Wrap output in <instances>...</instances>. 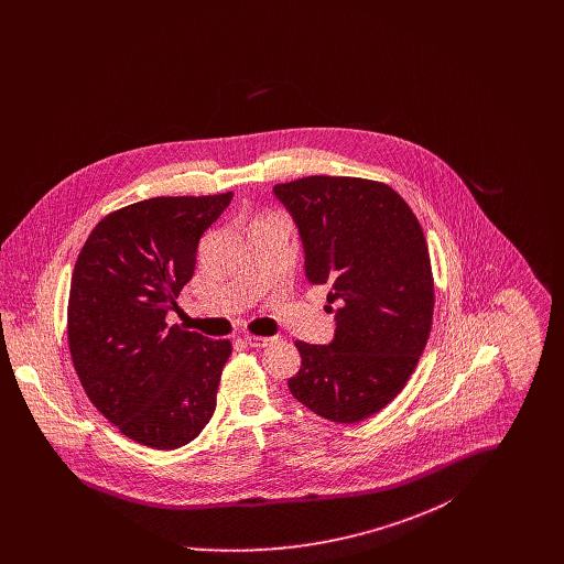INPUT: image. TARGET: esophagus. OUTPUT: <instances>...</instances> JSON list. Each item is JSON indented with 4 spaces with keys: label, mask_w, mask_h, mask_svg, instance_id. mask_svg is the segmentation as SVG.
<instances>
[{
    "label": "esophagus",
    "mask_w": 564,
    "mask_h": 564,
    "mask_svg": "<svg viewBox=\"0 0 564 564\" xmlns=\"http://www.w3.org/2000/svg\"><path fill=\"white\" fill-rule=\"evenodd\" d=\"M270 343H272V338H267V336H251V334L245 336V345L253 347V349H264V347H269Z\"/></svg>",
    "instance_id": "1"
}]
</instances>
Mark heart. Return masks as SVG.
Listing matches in <instances>:
<instances>
[{"label":"heart","instance_id":"obj_1","mask_svg":"<svg viewBox=\"0 0 564 564\" xmlns=\"http://www.w3.org/2000/svg\"><path fill=\"white\" fill-rule=\"evenodd\" d=\"M260 219H272V217H269V215H267V217H260ZM260 219H256V221H260Z\"/></svg>","mask_w":564,"mask_h":564}]
</instances>
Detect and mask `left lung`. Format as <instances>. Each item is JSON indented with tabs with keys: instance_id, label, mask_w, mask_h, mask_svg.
I'll return each instance as SVG.
<instances>
[{
	"instance_id": "left-lung-1",
	"label": "left lung",
	"mask_w": 564,
	"mask_h": 564,
	"mask_svg": "<svg viewBox=\"0 0 564 564\" xmlns=\"http://www.w3.org/2000/svg\"><path fill=\"white\" fill-rule=\"evenodd\" d=\"M294 217L306 279L338 302L329 345L297 340L295 400L332 423H359L398 398L425 350L433 274L423 228L387 184L311 175L276 184Z\"/></svg>"
}]
</instances>
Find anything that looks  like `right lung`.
Here are the masks:
<instances>
[{"instance_id": "right-lung-1", "label": "right lung", "mask_w": 564, "mask_h": 564, "mask_svg": "<svg viewBox=\"0 0 564 564\" xmlns=\"http://www.w3.org/2000/svg\"><path fill=\"white\" fill-rule=\"evenodd\" d=\"M230 200L232 192L139 200L106 215L78 256L67 304L76 375L109 423L143 446L175 451L214 416L232 345L164 317Z\"/></svg>"}]
</instances>
